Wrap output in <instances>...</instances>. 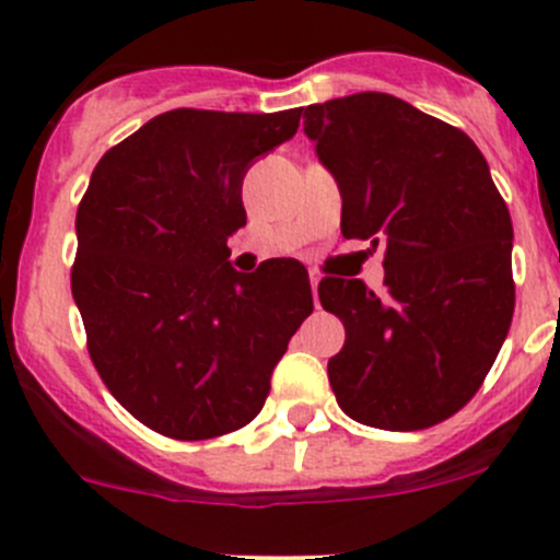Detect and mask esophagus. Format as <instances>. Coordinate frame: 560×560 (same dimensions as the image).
I'll use <instances>...</instances> for the list:
<instances>
[{
	"mask_svg": "<svg viewBox=\"0 0 560 560\" xmlns=\"http://www.w3.org/2000/svg\"><path fill=\"white\" fill-rule=\"evenodd\" d=\"M308 279H312V292H314V303H316V308H319V298H316V287H319V273H314L312 270V276H308Z\"/></svg>",
	"mask_w": 560,
	"mask_h": 560,
	"instance_id": "obj_1",
	"label": "esophagus"
}]
</instances>
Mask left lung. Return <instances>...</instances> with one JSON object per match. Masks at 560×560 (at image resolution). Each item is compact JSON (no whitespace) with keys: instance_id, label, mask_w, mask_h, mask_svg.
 <instances>
[{"instance_id":"8db88e82","label":"left lung","mask_w":560,"mask_h":560,"mask_svg":"<svg viewBox=\"0 0 560 560\" xmlns=\"http://www.w3.org/2000/svg\"><path fill=\"white\" fill-rule=\"evenodd\" d=\"M303 132L341 191L343 238L387 244L385 295L322 279L347 327L327 363L338 406L382 431L453 417L488 376L515 312L512 219L460 129L382 92L308 105Z\"/></svg>"}]
</instances>
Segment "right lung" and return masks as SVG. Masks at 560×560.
Here are the masks:
<instances>
[{"label": "right lung", "mask_w": 560, "mask_h": 560, "mask_svg": "<svg viewBox=\"0 0 560 560\" xmlns=\"http://www.w3.org/2000/svg\"><path fill=\"white\" fill-rule=\"evenodd\" d=\"M301 110L162 113L107 151L78 206L72 298L89 354L162 436L200 442L252 422L314 312L298 259L238 273L228 248L246 224V171L298 132Z\"/></svg>", "instance_id": "1"}]
</instances>
